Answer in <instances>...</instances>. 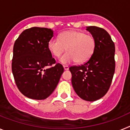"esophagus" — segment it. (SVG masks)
<instances>
[{
    "mask_svg": "<svg viewBox=\"0 0 130 130\" xmlns=\"http://www.w3.org/2000/svg\"><path fill=\"white\" fill-rule=\"evenodd\" d=\"M63 68H64L65 70H68L69 66H67V65H63Z\"/></svg>",
    "mask_w": 130,
    "mask_h": 130,
    "instance_id": "esophagus-1",
    "label": "esophagus"
}]
</instances>
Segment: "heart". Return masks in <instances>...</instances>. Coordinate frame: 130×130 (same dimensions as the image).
Listing matches in <instances>:
<instances>
[{
  "label": "heart",
  "mask_w": 130,
  "mask_h": 130,
  "mask_svg": "<svg viewBox=\"0 0 130 130\" xmlns=\"http://www.w3.org/2000/svg\"><path fill=\"white\" fill-rule=\"evenodd\" d=\"M67 47V52L60 58L63 64L77 61H87L92 56L96 48V40L93 36L78 30H68L59 34V38H52L48 42V49L53 56L59 57Z\"/></svg>",
  "instance_id": "obj_1"
}]
</instances>
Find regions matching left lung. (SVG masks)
Here are the masks:
<instances>
[{
    "label": "left lung",
    "instance_id": "8db88e82",
    "mask_svg": "<svg viewBox=\"0 0 130 130\" xmlns=\"http://www.w3.org/2000/svg\"><path fill=\"white\" fill-rule=\"evenodd\" d=\"M87 30L95 38V51L83 65L71 66L69 70L77 95L92 102L104 96L110 89L115 72V45L103 28L89 26Z\"/></svg>",
    "mask_w": 130,
    "mask_h": 130
}]
</instances>
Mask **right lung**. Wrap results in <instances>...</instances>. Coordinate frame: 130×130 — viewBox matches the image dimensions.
I'll return each instance as SVG.
<instances>
[{
	"label": "right lung",
	"instance_id": "1",
	"mask_svg": "<svg viewBox=\"0 0 130 130\" xmlns=\"http://www.w3.org/2000/svg\"><path fill=\"white\" fill-rule=\"evenodd\" d=\"M53 31L45 28L23 31L13 48L12 71L18 89L25 96L43 100L52 94L64 71L48 49Z\"/></svg>",
	"mask_w": 130,
	"mask_h": 130
}]
</instances>
